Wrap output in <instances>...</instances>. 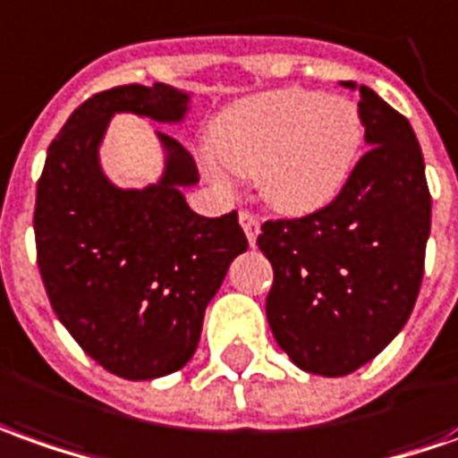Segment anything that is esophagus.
I'll return each instance as SVG.
<instances>
[{
    "mask_svg": "<svg viewBox=\"0 0 458 458\" xmlns=\"http://www.w3.org/2000/svg\"><path fill=\"white\" fill-rule=\"evenodd\" d=\"M239 224H242V229H244V234H247L249 244H254V242H257V234H259V216H257L254 211L242 209L239 211Z\"/></svg>",
    "mask_w": 458,
    "mask_h": 458,
    "instance_id": "34e87169",
    "label": "esophagus"
}]
</instances>
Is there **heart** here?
<instances>
[{"instance_id": "1", "label": "heart", "mask_w": 458, "mask_h": 458, "mask_svg": "<svg viewBox=\"0 0 458 458\" xmlns=\"http://www.w3.org/2000/svg\"><path fill=\"white\" fill-rule=\"evenodd\" d=\"M364 141L361 116L342 97L279 89L242 102L216 122L211 149L239 174H257L286 214L319 209L352 176ZM222 182L219 172H211Z\"/></svg>"}]
</instances>
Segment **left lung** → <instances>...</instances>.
<instances>
[{
    "mask_svg": "<svg viewBox=\"0 0 458 458\" xmlns=\"http://www.w3.org/2000/svg\"><path fill=\"white\" fill-rule=\"evenodd\" d=\"M356 97L369 149L342 191L304 216L267 219L257 239L274 269L271 334L296 367L321 377L352 374L402 331L431 229L414 129L367 87Z\"/></svg>",
    "mask_w": 458,
    "mask_h": 458,
    "instance_id": "obj_1",
    "label": "left lung"
}]
</instances>
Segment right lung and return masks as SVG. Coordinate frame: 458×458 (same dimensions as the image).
<instances>
[{"instance_id": "obj_1", "label": "right lung", "mask_w": 458, "mask_h": 458, "mask_svg": "<svg viewBox=\"0 0 458 458\" xmlns=\"http://www.w3.org/2000/svg\"><path fill=\"white\" fill-rule=\"evenodd\" d=\"M187 94L166 84L99 91L66 119L37 182L34 242L52 309L87 354L122 379H157L197 352L204 309L249 242L239 214L199 216L197 164L176 139L166 174L144 191L114 189L97 147L114 112L179 122Z\"/></svg>"}]
</instances>
